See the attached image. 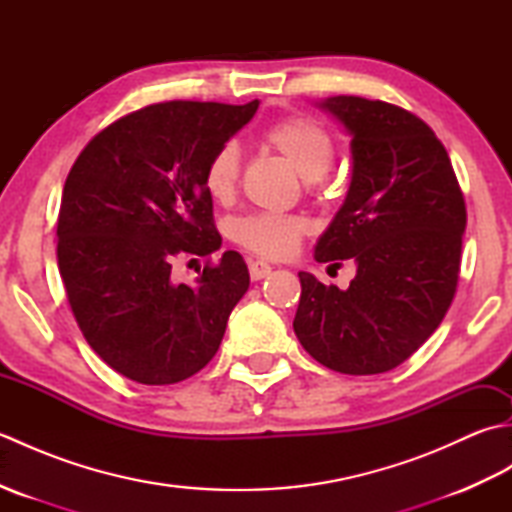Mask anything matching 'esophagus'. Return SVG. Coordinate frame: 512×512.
<instances>
[{
	"label": "esophagus",
	"instance_id": "1",
	"mask_svg": "<svg viewBox=\"0 0 512 512\" xmlns=\"http://www.w3.org/2000/svg\"><path fill=\"white\" fill-rule=\"evenodd\" d=\"M270 270H273V268H270V264L262 262V259H255V262H250V266H248V273H250V279H253V281L268 277Z\"/></svg>",
	"mask_w": 512,
	"mask_h": 512
}]
</instances>
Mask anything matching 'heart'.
<instances>
[{"instance_id":"heart-1","label":"heart","mask_w":512,"mask_h":512,"mask_svg":"<svg viewBox=\"0 0 512 512\" xmlns=\"http://www.w3.org/2000/svg\"><path fill=\"white\" fill-rule=\"evenodd\" d=\"M262 145L290 162L303 180L317 182L332 169L334 140L321 125L306 116H288L264 129ZM239 184V149L226 143L211 156L204 169V189L215 202L226 204L235 198ZM306 233V224L295 215L250 213L233 224L237 244L253 253L284 259L295 253Z\"/></svg>"}]
</instances>
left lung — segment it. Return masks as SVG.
<instances>
[{
    "mask_svg": "<svg viewBox=\"0 0 512 512\" xmlns=\"http://www.w3.org/2000/svg\"><path fill=\"white\" fill-rule=\"evenodd\" d=\"M352 134L347 198L314 248L352 259L350 288L299 273L297 339L341 374H383L438 330L458 290L466 204L447 149L407 110L361 96L321 103Z\"/></svg>",
    "mask_w": 512,
    "mask_h": 512,
    "instance_id": "left-lung-1",
    "label": "left lung"
}]
</instances>
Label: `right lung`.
I'll use <instances>...</instances> for the list:
<instances>
[{"instance_id": "right-lung-1", "label": "right lung", "mask_w": 512, "mask_h": 512, "mask_svg": "<svg viewBox=\"0 0 512 512\" xmlns=\"http://www.w3.org/2000/svg\"><path fill=\"white\" fill-rule=\"evenodd\" d=\"M259 101H167L101 129L68 173L57 220L59 273L92 350L143 385L198 374L248 290L244 257L222 246L204 189L211 156ZM182 254L206 256L193 285H176Z\"/></svg>"}]
</instances>
